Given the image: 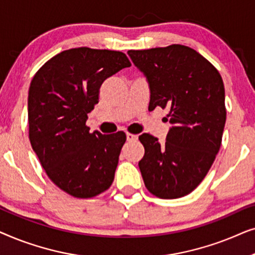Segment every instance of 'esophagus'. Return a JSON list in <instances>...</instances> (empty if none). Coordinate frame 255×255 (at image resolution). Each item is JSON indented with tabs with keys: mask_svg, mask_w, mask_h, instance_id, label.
I'll list each match as a JSON object with an SVG mask.
<instances>
[{
	"mask_svg": "<svg viewBox=\"0 0 255 255\" xmlns=\"http://www.w3.org/2000/svg\"><path fill=\"white\" fill-rule=\"evenodd\" d=\"M138 139V135L137 134H132V133H127V140L128 142H132V141H135Z\"/></svg>",
	"mask_w": 255,
	"mask_h": 255,
	"instance_id": "obj_1",
	"label": "esophagus"
}]
</instances>
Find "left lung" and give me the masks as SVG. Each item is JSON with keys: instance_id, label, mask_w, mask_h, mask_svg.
<instances>
[{"instance_id": "obj_1", "label": "left lung", "mask_w": 255, "mask_h": 255, "mask_svg": "<svg viewBox=\"0 0 255 255\" xmlns=\"http://www.w3.org/2000/svg\"><path fill=\"white\" fill-rule=\"evenodd\" d=\"M149 88L148 109L168 108L166 141L139 135L145 154L139 161L149 193L179 198L202 182L221 147L226 121L225 89L217 69L193 48L170 45L128 51Z\"/></svg>"}]
</instances>
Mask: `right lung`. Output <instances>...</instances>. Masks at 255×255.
Instances as JSON below:
<instances>
[{
    "label": "right lung",
    "instance_id": "add662e5",
    "mask_svg": "<svg viewBox=\"0 0 255 255\" xmlns=\"http://www.w3.org/2000/svg\"><path fill=\"white\" fill-rule=\"evenodd\" d=\"M130 66L122 52L71 48L50 59L31 81V146L52 182L72 196H96L113 183L127 135L90 133L86 122L101 85Z\"/></svg>",
    "mask_w": 255,
    "mask_h": 255
}]
</instances>
